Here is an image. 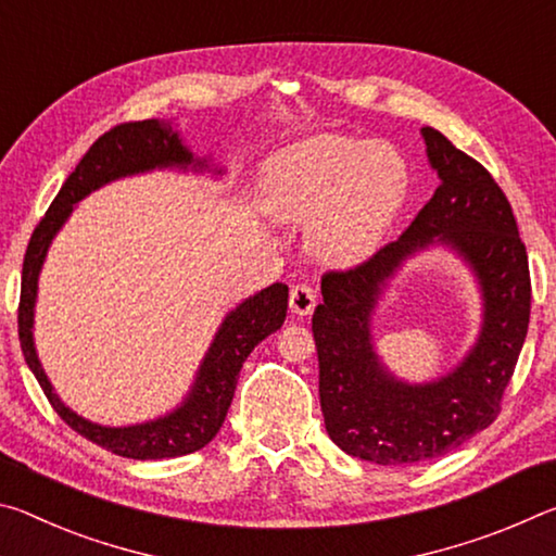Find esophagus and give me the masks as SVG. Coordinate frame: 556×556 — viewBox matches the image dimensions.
Returning a JSON list of instances; mask_svg holds the SVG:
<instances>
[{
	"mask_svg": "<svg viewBox=\"0 0 556 556\" xmlns=\"http://www.w3.org/2000/svg\"><path fill=\"white\" fill-rule=\"evenodd\" d=\"M316 306V291L308 285H294L289 291V308L296 316H308Z\"/></svg>",
	"mask_w": 556,
	"mask_h": 556,
	"instance_id": "obj_1",
	"label": "esophagus"
}]
</instances>
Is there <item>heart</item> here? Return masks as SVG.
<instances>
[{
    "mask_svg": "<svg viewBox=\"0 0 556 556\" xmlns=\"http://www.w3.org/2000/svg\"><path fill=\"white\" fill-rule=\"evenodd\" d=\"M277 223H306V244L328 265L363 260L407 195V164L384 142L321 137L271 159L262 174Z\"/></svg>",
    "mask_w": 556,
    "mask_h": 556,
    "instance_id": "obj_1",
    "label": "heart"
}]
</instances>
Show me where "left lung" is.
Masks as SVG:
<instances>
[{
    "label": "left lung",
    "instance_id": "8db88e82",
    "mask_svg": "<svg viewBox=\"0 0 556 556\" xmlns=\"http://www.w3.org/2000/svg\"><path fill=\"white\" fill-rule=\"evenodd\" d=\"M439 188L407 230L365 265L321 281L312 331L328 437L348 456L409 466L448 454L497 417L530 324V267L510 203L485 168L421 127ZM446 249L475 277L482 326L437 379L404 381L381 361L374 314L406 262Z\"/></svg>",
    "mask_w": 556,
    "mask_h": 556
}]
</instances>
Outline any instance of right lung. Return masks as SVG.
I'll return each mask as SVG.
<instances>
[{
  "label": "right lung",
  "instance_id": "obj_1",
  "mask_svg": "<svg viewBox=\"0 0 556 556\" xmlns=\"http://www.w3.org/2000/svg\"><path fill=\"white\" fill-rule=\"evenodd\" d=\"M152 172H191L211 178H223L228 174L211 154H195L172 119L129 122V125L110 129L88 149L75 172L65 178L51 208L36 225L29 248H26L22 301H18V341H22L24 361L34 378L39 380L53 409L59 412V417L80 437L90 439L92 444L135 460L176 458L211 444L223 427L225 414H228L242 363L248 361L257 343L279 331L289 306V287L277 281V285L257 291V294L230 308L193 375L191 388L184 394V400L166 414L137 421V425L110 427L90 421L71 409L53 390L34 341V316L43 262L49 257L55 235L63 230V225L68 223L83 199L100 191L102 186L119 181V178Z\"/></svg>",
  "mask_w": 556,
  "mask_h": 556
}]
</instances>
